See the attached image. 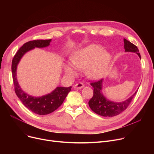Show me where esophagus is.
I'll return each mask as SVG.
<instances>
[{
    "mask_svg": "<svg viewBox=\"0 0 154 154\" xmlns=\"http://www.w3.org/2000/svg\"><path fill=\"white\" fill-rule=\"evenodd\" d=\"M84 86V85L83 83L79 82V83H77V84H76L75 85H74V88H75V89H80V88H83Z\"/></svg>",
    "mask_w": 154,
    "mask_h": 154,
    "instance_id": "1",
    "label": "esophagus"
}]
</instances>
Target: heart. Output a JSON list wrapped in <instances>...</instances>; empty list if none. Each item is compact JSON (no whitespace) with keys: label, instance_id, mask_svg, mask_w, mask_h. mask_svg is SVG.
I'll list each match as a JSON object with an SVG mask.
<instances>
[{"label":"heart","instance_id":"b5f03b06","mask_svg":"<svg viewBox=\"0 0 154 154\" xmlns=\"http://www.w3.org/2000/svg\"><path fill=\"white\" fill-rule=\"evenodd\" d=\"M111 55L99 44H91L73 53L70 62L67 63L64 69L67 74L76 75L78 69H85L86 75L91 79L102 78L109 69Z\"/></svg>","mask_w":154,"mask_h":154}]
</instances>
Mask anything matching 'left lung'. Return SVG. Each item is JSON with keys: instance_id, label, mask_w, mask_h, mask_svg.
<instances>
[{"instance_id": "obj_1", "label": "left lung", "mask_w": 154, "mask_h": 154, "mask_svg": "<svg viewBox=\"0 0 154 154\" xmlns=\"http://www.w3.org/2000/svg\"><path fill=\"white\" fill-rule=\"evenodd\" d=\"M124 41L125 52L136 53L141 59L140 54L137 46L125 38L124 39ZM103 81V80L101 79L97 82L91 84L94 87V95L92 98L88 101V106L93 112L99 116L103 117H114L117 116L127 108L137 92V91L128 99L123 102H113L107 99L102 92Z\"/></svg>"}]
</instances>
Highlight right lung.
<instances>
[{
	"mask_svg": "<svg viewBox=\"0 0 154 154\" xmlns=\"http://www.w3.org/2000/svg\"><path fill=\"white\" fill-rule=\"evenodd\" d=\"M52 39L35 40L24 44L14 57L12 62V78L16 95L23 105L32 112L38 115H47L57 109L64 101L72 87H56L50 94L34 97L27 94L20 87L17 79V67L23 55L37 48H44L50 45Z\"/></svg>",
	"mask_w": 154,
	"mask_h": 154,
	"instance_id": "add662e5",
	"label": "right lung"
}]
</instances>
